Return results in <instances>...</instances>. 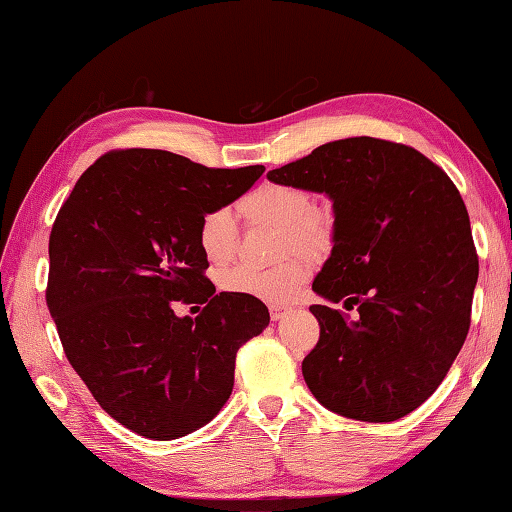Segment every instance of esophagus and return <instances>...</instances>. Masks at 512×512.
Segmentation results:
<instances>
[{
    "instance_id": "esophagus-1",
    "label": "esophagus",
    "mask_w": 512,
    "mask_h": 512,
    "mask_svg": "<svg viewBox=\"0 0 512 512\" xmlns=\"http://www.w3.org/2000/svg\"><path fill=\"white\" fill-rule=\"evenodd\" d=\"M287 306H269V313H271V320L274 322H278V320H282V317L287 315Z\"/></svg>"
}]
</instances>
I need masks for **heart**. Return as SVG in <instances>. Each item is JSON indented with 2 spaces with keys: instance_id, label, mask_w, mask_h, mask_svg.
<instances>
[{
  "instance_id": "obj_1",
  "label": "heart",
  "mask_w": 512,
  "mask_h": 512,
  "mask_svg": "<svg viewBox=\"0 0 512 512\" xmlns=\"http://www.w3.org/2000/svg\"><path fill=\"white\" fill-rule=\"evenodd\" d=\"M243 219L252 225L280 230L282 252L289 247L306 254H317L331 245L333 223L328 214L315 210L309 190L291 184H260L236 203ZM197 241L203 256L212 265H227L236 254L238 227L225 208L208 210L199 219ZM306 282V265L298 256L282 260L271 269L238 267L223 276V289L243 293L269 304H287L300 293Z\"/></svg>"
}]
</instances>
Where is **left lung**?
Instances as JSON below:
<instances>
[{
  "mask_svg": "<svg viewBox=\"0 0 512 512\" xmlns=\"http://www.w3.org/2000/svg\"><path fill=\"white\" fill-rule=\"evenodd\" d=\"M333 201V249L313 280L320 342L302 374L326 410L390 423L447 377L471 326L478 282L469 212L445 170L379 138L328 142L267 173Z\"/></svg>",
  "mask_w": 512,
  "mask_h": 512,
  "instance_id": "8db88e82",
  "label": "left lung"
}]
</instances>
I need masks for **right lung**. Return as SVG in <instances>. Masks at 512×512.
Masks as SVG:
<instances>
[{
    "label": "right lung",
    "instance_id": "1",
    "mask_svg": "<svg viewBox=\"0 0 512 512\" xmlns=\"http://www.w3.org/2000/svg\"><path fill=\"white\" fill-rule=\"evenodd\" d=\"M265 166L206 168L168 151L102 155L76 181L50 234L45 300L67 361L98 405L151 440H175L221 412L236 352L267 306L214 293L199 219L254 186ZM206 303L192 321L174 304Z\"/></svg>",
    "mask_w": 512,
    "mask_h": 512
}]
</instances>
